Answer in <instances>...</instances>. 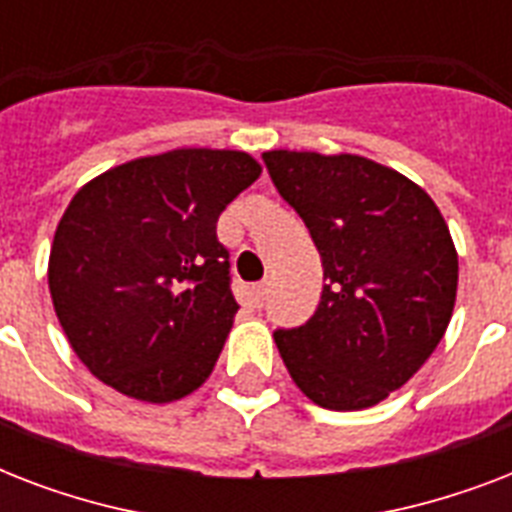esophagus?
Returning a JSON list of instances; mask_svg holds the SVG:
<instances>
[{"instance_id":"obj_1","label":"esophagus","mask_w":512,"mask_h":512,"mask_svg":"<svg viewBox=\"0 0 512 512\" xmlns=\"http://www.w3.org/2000/svg\"><path fill=\"white\" fill-rule=\"evenodd\" d=\"M265 297H268V284H255V287L249 289V300L255 308H263Z\"/></svg>"}]
</instances>
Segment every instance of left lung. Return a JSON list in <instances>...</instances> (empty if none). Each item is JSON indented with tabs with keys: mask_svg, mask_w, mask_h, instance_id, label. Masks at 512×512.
<instances>
[{
	"mask_svg": "<svg viewBox=\"0 0 512 512\" xmlns=\"http://www.w3.org/2000/svg\"><path fill=\"white\" fill-rule=\"evenodd\" d=\"M276 191L311 231L321 303L273 340L292 380L324 409L353 412L398 390L444 337L457 252L420 185L364 156L263 154Z\"/></svg>",
	"mask_w": 512,
	"mask_h": 512,
	"instance_id": "obj_1",
	"label": "left lung"
}]
</instances>
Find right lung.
<instances>
[{"label": "right lung", "mask_w": 512, "mask_h": 512, "mask_svg": "<svg viewBox=\"0 0 512 512\" xmlns=\"http://www.w3.org/2000/svg\"><path fill=\"white\" fill-rule=\"evenodd\" d=\"M260 177L241 151L177 148L103 172L60 217L50 295L98 380L151 404L207 380L239 303L217 217Z\"/></svg>", "instance_id": "right-lung-1"}]
</instances>
